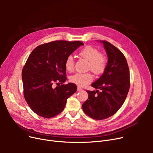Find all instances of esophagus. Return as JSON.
Here are the masks:
<instances>
[{
    "label": "esophagus",
    "instance_id": "1",
    "mask_svg": "<svg viewBox=\"0 0 153 153\" xmlns=\"http://www.w3.org/2000/svg\"><path fill=\"white\" fill-rule=\"evenodd\" d=\"M82 91V89L81 87H77V91Z\"/></svg>",
    "mask_w": 153,
    "mask_h": 153
}]
</instances>
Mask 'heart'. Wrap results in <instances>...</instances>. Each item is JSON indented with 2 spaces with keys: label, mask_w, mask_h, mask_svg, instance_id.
Segmentation results:
<instances>
[{
  "label": "heart",
  "mask_w": 153,
  "mask_h": 153,
  "mask_svg": "<svg viewBox=\"0 0 153 153\" xmlns=\"http://www.w3.org/2000/svg\"><path fill=\"white\" fill-rule=\"evenodd\" d=\"M79 55L88 61L87 69L91 70L95 74H102L105 70L108 60L107 56L91 46H86L79 51ZM65 68L67 71L74 70V60L72 56H69L65 61ZM93 76L90 72H77L70 77V81L80 87H84L93 81Z\"/></svg>",
  "instance_id": "b5f03b06"
}]
</instances>
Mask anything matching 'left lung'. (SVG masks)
Listing matches in <instances>:
<instances>
[{"mask_svg": "<svg viewBox=\"0 0 153 153\" xmlns=\"http://www.w3.org/2000/svg\"><path fill=\"white\" fill-rule=\"evenodd\" d=\"M103 43L108 56L103 74L91 85L99 90L86 91L88 99L82 104L84 113L92 118L103 120L114 115L123 104L130 89V71L123 54L110 43Z\"/></svg>", "mask_w": 153, "mask_h": 153, "instance_id": "1", "label": "left lung"}]
</instances>
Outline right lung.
Wrapping results in <instances>:
<instances>
[{
    "mask_svg": "<svg viewBox=\"0 0 153 153\" xmlns=\"http://www.w3.org/2000/svg\"><path fill=\"white\" fill-rule=\"evenodd\" d=\"M81 45L79 41H54L37 46L28 56L22 72L24 97L38 115L49 118L58 115L76 92L75 84H62L67 79L64 63ZM54 83L62 85L54 88Z\"/></svg>",
    "mask_w": 153,
    "mask_h": 153,
    "instance_id": "1",
    "label": "right lung"
}]
</instances>
